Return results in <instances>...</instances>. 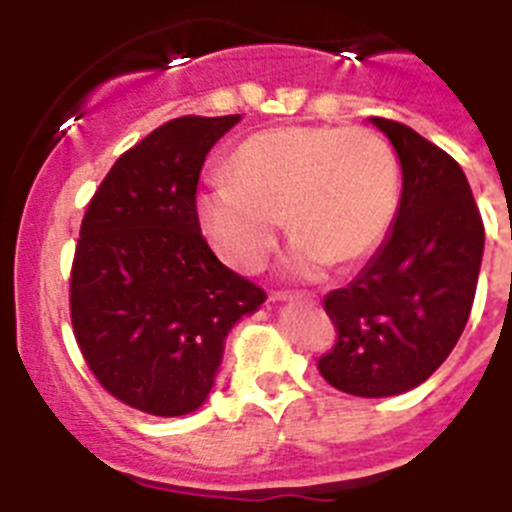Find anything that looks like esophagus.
I'll return each instance as SVG.
<instances>
[{"label": "esophagus", "mask_w": 512, "mask_h": 512, "mask_svg": "<svg viewBox=\"0 0 512 512\" xmlns=\"http://www.w3.org/2000/svg\"><path fill=\"white\" fill-rule=\"evenodd\" d=\"M271 300H284V302H287V300H289V302L295 300V302H297V300H300V297H287V295H271ZM300 302H302V300H300ZM305 302H307V305H315V302H318V300H312V297H310V300H305Z\"/></svg>", "instance_id": "1"}]
</instances>
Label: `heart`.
I'll return each mask as SVG.
<instances>
[{"instance_id": "heart-1", "label": "heart", "mask_w": 512, "mask_h": 512, "mask_svg": "<svg viewBox=\"0 0 512 512\" xmlns=\"http://www.w3.org/2000/svg\"><path fill=\"white\" fill-rule=\"evenodd\" d=\"M400 202L390 143L364 128H279L251 135L233 176H215L197 215L220 259L256 271L277 243L282 217L295 241L287 269L315 279L330 261L351 264L384 241Z\"/></svg>"}]
</instances>
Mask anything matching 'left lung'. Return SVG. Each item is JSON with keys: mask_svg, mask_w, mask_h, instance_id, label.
I'll return each mask as SVG.
<instances>
[{"mask_svg": "<svg viewBox=\"0 0 512 512\" xmlns=\"http://www.w3.org/2000/svg\"><path fill=\"white\" fill-rule=\"evenodd\" d=\"M369 122L400 158L402 194L379 251L348 287L325 295L338 343L318 369L346 395L395 397L431 377L464 333L485 225L449 153L402 122Z\"/></svg>", "mask_w": 512, "mask_h": 512, "instance_id": "1", "label": "left lung"}]
</instances>
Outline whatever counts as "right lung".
Masks as SVG:
<instances>
[{"mask_svg":"<svg viewBox=\"0 0 512 512\" xmlns=\"http://www.w3.org/2000/svg\"><path fill=\"white\" fill-rule=\"evenodd\" d=\"M241 115L176 117L117 158L81 220L71 323L104 390L176 418L205 405L228 333L266 295L202 238L197 182Z\"/></svg>","mask_w":512,"mask_h":512,"instance_id":"add662e5","label":"right lung"}]
</instances>
